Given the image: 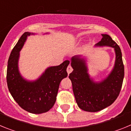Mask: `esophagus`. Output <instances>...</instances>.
<instances>
[{"instance_id":"esophagus-1","label":"esophagus","mask_w":131,"mask_h":131,"mask_svg":"<svg viewBox=\"0 0 131 131\" xmlns=\"http://www.w3.org/2000/svg\"><path fill=\"white\" fill-rule=\"evenodd\" d=\"M72 71H73L72 67H71V66H69L68 67V68H67V72H68V74H69V73H71Z\"/></svg>"}]
</instances>
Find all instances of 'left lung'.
Returning <instances> with one entry per match:
<instances>
[{
    "label": "left lung",
    "instance_id": "left-lung-1",
    "mask_svg": "<svg viewBox=\"0 0 131 131\" xmlns=\"http://www.w3.org/2000/svg\"><path fill=\"white\" fill-rule=\"evenodd\" d=\"M102 38L96 47H113L115 52V66L112 72L101 82H94L90 78L85 60L79 56L71 58L73 71L69 74L74 96L80 108L89 112H96L112 104L121 91L124 78V65L122 54L117 44L108 35Z\"/></svg>",
    "mask_w": 131,
    "mask_h": 131
}]
</instances>
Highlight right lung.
Returning <instances> with one entry per match:
<instances>
[{
    "mask_svg": "<svg viewBox=\"0 0 131 131\" xmlns=\"http://www.w3.org/2000/svg\"><path fill=\"white\" fill-rule=\"evenodd\" d=\"M30 35L33 33H24L12 50L8 62L6 81L12 96L18 105L29 113L39 114L49 111L55 104L60 82L68 76L66 69L69 61L49 67L34 81L24 79L19 72L18 60L19 51Z\"/></svg>",
    "mask_w": 131,
    "mask_h": 131,
    "instance_id": "right-lung-1",
    "label": "right lung"
}]
</instances>
